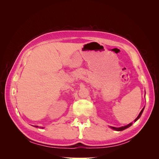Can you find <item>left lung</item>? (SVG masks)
Wrapping results in <instances>:
<instances>
[{
  "label": "left lung",
  "instance_id": "obj_1",
  "mask_svg": "<svg viewBox=\"0 0 159 159\" xmlns=\"http://www.w3.org/2000/svg\"><path fill=\"white\" fill-rule=\"evenodd\" d=\"M144 107L143 108V109L141 110V111L140 112V113H139V115H138V117L135 119V120H134V121H136L137 120H138L139 119V117H141V114H142V113H143V110H144ZM132 123H129V125H126V126H124V127H119V128H117V127H110L111 128V129H114V130H115V131H123V130H124V129H127V128H128V127H129L130 126H131L132 125Z\"/></svg>",
  "mask_w": 159,
  "mask_h": 159
}]
</instances>
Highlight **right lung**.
Listing matches in <instances>:
<instances>
[{
	"instance_id": "right-lung-1",
	"label": "right lung",
	"mask_w": 159,
	"mask_h": 159,
	"mask_svg": "<svg viewBox=\"0 0 159 159\" xmlns=\"http://www.w3.org/2000/svg\"><path fill=\"white\" fill-rule=\"evenodd\" d=\"M34 127H38V126H36V125H35V126H34ZM42 128H44V127H42Z\"/></svg>"
}]
</instances>
